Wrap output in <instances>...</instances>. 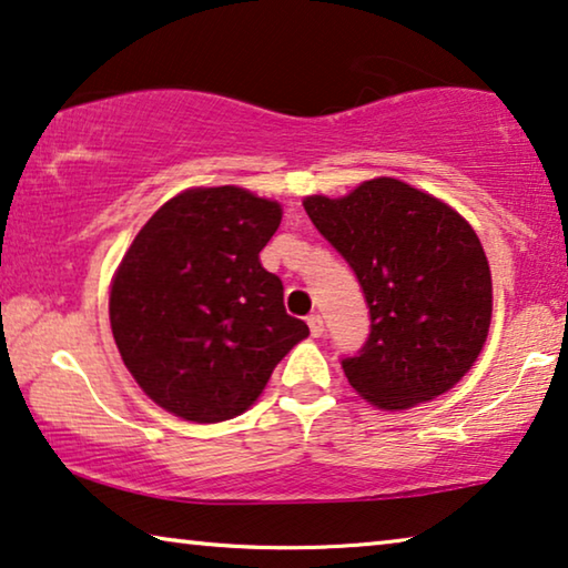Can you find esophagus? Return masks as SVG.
<instances>
[{
    "label": "esophagus",
    "instance_id": "34e87169",
    "mask_svg": "<svg viewBox=\"0 0 568 568\" xmlns=\"http://www.w3.org/2000/svg\"><path fill=\"white\" fill-rule=\"evenodd\" d=\"M307 325H310L312 338H320V335L325 333V323H323V317L317 315V312H315V315H310V317H307Z\"/></svg>",
    "mask_w": 568,
    "mask_h": 568
}]
</instances>
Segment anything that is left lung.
<instances>
[{
	"instance_id": "8db88e82",
	"label": "left lung",
	"mask_w": 568,
	"mask_h": 568,
	"mask_svg": "<svg viewBox=\"0 0 568 568\" xmlns=\"http://www.w3.org/2000/svg\"><path fill=\"white\" fill-rule=\"evenodd\" d=\"M302 204L348 261L372 315L364 348L341 361L348 384L382 409L448 392L479 358L491 320L489 261L474 227L392 176Z\"/></svg>"
}]
</instances>
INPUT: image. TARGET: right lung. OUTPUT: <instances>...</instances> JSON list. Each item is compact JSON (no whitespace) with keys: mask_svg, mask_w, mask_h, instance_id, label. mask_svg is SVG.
<instances>
[{"mask_svg":"<svg viewBox=\"0 0 568 568\" xmlns=\"http://www.w3.org/2000/svg\"><path fill=\"white\" fill-rule=\"evenodd\" d=\"M278 223V202L241 186H196L163 204L122 256L112 335L128 372L166 413L192 423L245 413L310 335L286 315L282 278L258 258Z\"/></svg>","mask_w":568,"mask_h":568,"instance_id":"1","label":"right lung"}]
</instances>
